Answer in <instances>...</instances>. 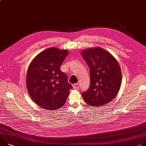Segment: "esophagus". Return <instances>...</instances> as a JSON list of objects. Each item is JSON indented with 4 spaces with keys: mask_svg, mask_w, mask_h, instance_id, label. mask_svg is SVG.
Here are the masks:
<instances>
[{
    "mask_svg": "<svg viewBox=\"0 0 146 146\" xmlns=\"http://www.w3.org/2000/svg\"><path fill=\"white\" fill-rule=\"evenodd\" d=\"M79 86H80V85H79V84H74L72 85L73 88L75 89H77L78 88H79Z\"/></svg>",
    "mask_w": 146,
    "mask_h": 146,
    "instance_id": "34e87169",
    "label": "esophagus"
}]
</instances>
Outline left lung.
I'll return each instance as SVG.
<instances>
[{"instance_id": "obj_1", "label": "left lung", "mask_w": 146, "mask_h": 146, "mask_svg": "<svg viewBox=\"0 0 146 146\" xmlns=\"http://www.w3.org/2000/svg\"><path fill=\"white\" fill-rule=\"evenodd\" d=\"M90 70V86L81 94L84 101L92 106L109 103L117 94L121 72L116 59L105 49L96 47L81 51Z\"/></svg>"}]
</instances>
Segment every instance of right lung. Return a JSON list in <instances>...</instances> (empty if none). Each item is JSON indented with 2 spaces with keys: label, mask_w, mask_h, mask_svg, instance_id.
Instances as JSON below:
<instances>
[{
  "label": "right lung",
  "mask_w": 146,
  "mask_h": 146,
  "mask_svg": "<svg viewBox=\"0 0 146 146\" xmlns=\"http://www.w3.org/2000/svg\"><path fill=\"white\" fill-rule=\"evenodd\" d=\"M68 54L66 50L51 47L33 59L27 71L29 95L41 108L50 110L63 106L72 86L60 66Z\"/></svg>",
  "instance_id": "1"
}]
</instances>
